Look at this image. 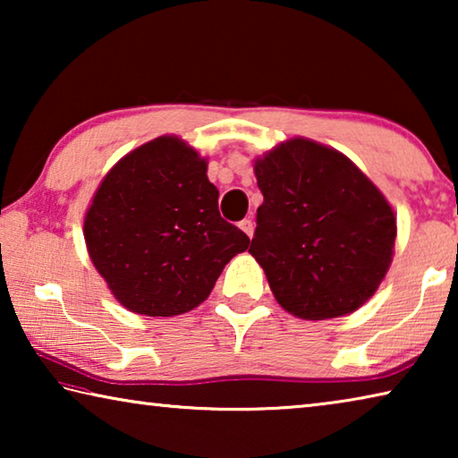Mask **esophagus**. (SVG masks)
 Wrapping results in <instances>:
<instances>
[{"mask_svg":"<svg viewBox=\"0 0 458 458\" xmlns=\"http://www.w3.org/2000/svg\"><path fill=\"white\" fill-rule=\"evenodd\" d=\"M238 226H240V230H242L248 238H252V234H254V224H252L250 218H244L242 222L238 224Z\"/></svg>","mask_w":458,"mask_h":458,"instance_id":"34e87169","label":"esophagus"}]
</instances>
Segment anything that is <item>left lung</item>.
<instances>
[{
    "label": "left lung",
    "mask_w": 458,
    "mask_h": 458,
    "mask_svg": "<svg viewBox=\"0 0 458 458\" xmlns=\"http://www.w3.org/2000/svg\"><path fill=\"white\" fill-rule=\"evenodd\" d=\"M265 201L250 254L281 307L301 319L360 309L392 262L396 216L345 155L291 139L254 165Z\"/></svg>",
    "instance_id": "left-lung-1"
}]
</instances>
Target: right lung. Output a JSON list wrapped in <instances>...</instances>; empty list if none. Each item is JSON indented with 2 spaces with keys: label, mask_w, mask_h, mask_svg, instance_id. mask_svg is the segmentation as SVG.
<instances>
[{
  "label": "right lung",
  "mask_w": 458,
  "mask_h": 458,
  "mask_svg": "<svg viewBox=\"0 0 458 458\" xmlns=\"http://www.w3.org/2000/svg\"><path fill=\"white\" fill-rule=\"evenodd\" d=\"M206 161L175 137L125 155L84 218L92 265L129 311L172 317L208 299L250 238L218 212Z\"/></svg>",
  "instance_id": "right-lung-1"
}]
</instances>
